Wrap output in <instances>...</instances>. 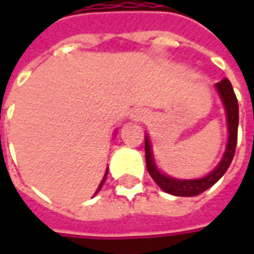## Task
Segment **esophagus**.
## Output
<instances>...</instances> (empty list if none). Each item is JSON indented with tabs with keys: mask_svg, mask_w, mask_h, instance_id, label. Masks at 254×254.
I'll return each mask as SVG.
<instances>
[{
	"mask_svg": "<svg viewBox=\"0 0 254 254\" xmlns=\"http://www.w3.org/2000/svg\"><path fill=\"white\" fill-rule=\"evenodd\" d=\"M145 111L141 110V109H136V110L132 111V118L134 121H143L145 120Z\"/></svg>",
	"mask_w": 254,
	"mask_h": 254,
	"instance_id": "esophagus-1",
	"label": "esophagus"
}]
</instances>
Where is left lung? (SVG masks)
<instances>
[{
	"label": "left lung",
	"instance_id": "left-lung-1",
	"mask_svg": "<svg viewBox=\"0 0 254 254\" xmlns=\"http://www.w3.org/2000/svg\"><path fill=\"white\" fill-rule=\"evenodd\" d=\"M220 98L223 100L224 109H226V117H227V127H229V140H227V147L224 152L223 158L220 160L215 169H213L207 177L198 178V180H177L171 177L166 176L156 169V165L152 156V149L149 144L148 136H145V162H147V170L149 176L154 180L162 190L166 193H170L174 196L191 197L197 196L202 191H205L208 188L215 185L216 182L223 177V174L229 169L231 160L234 158L235 147H237V136H238V100L234 94L233 85L227 78H223L222 81L216 84Z\"/></svg>",
	"mask_w": 254,
	"mask_h": 254
}]
</instances>
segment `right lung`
<instances>
[{"label": "right lung", "instance_id": "obj_1", "mask_svg": "<svg viewBox=\"0 0 254 254\" xmlns=\"http://www.w3.org/2000/svg\"><path fill=\"white\" fill-rule=\"evenodd\" d=\"M107 173H109V170H106L105 177H103V180H102V182H100V184H99V187H98V189H96V191H95V194H96V193H98V191H99L100 189H102V187H103V184H105L106 178H107Z\"/></svg>", "mask_w": 254, "mask_h": 254}]
</instances>
